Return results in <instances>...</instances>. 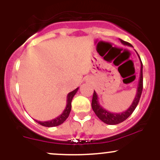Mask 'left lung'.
Returning a JSON list of instances; mask_svg holds the SVG:
<instances>
[{"mask_svg": "<svg viewBox=\"0 0 160 160\" xmlns=\"http://www.w3.org/2000/svg\"><path fill=\"white\" fill-rule=\"evenodd\" d=\"M119 40H120V42L123 45L132 47V44H130L128 42L124 41V40L121 39ZM138 56L141 62L140 78H139L138 84L136 95H135V98H134L132 103L130 107L128 108L126 111L121 112V113H113V112H110L109 111H107L106 109H104V108H102V106L100 105V104H99L98 95H97L96 92L94 90V93H93L92 96V108L93 111L95 112V113L96 114L97 117H98L102 122H104V123L108 125H117L123 122L124 120H126V119L133 113V111H135V109L137 107L143 89V65L138 54Z\"/></svg>", "mask_w": 160, "mask_h": 160, "instance_id": "1", "label": "left lung"}]
</instances>
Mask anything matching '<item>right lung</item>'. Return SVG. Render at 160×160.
<instances>
[{"label": "right lung", "instance_id": "obj_1", "mask_svg": "<svg viewBox=\"0 0 160 160\" xmlns=\"http://www.w3.org/2000/svg\"><path fill=\"white\" fill-rule=\"evenodd\" d=\"M79 87L77 88L76 89H74V91L71 92L68 94L67 96V102H66V107L64 110V111L62 112V114H60L58 117H56L55 119H52L51 120L48 121H38L36 120L38 123H39L41 126H46V127H54V126H58L59 125L63 123L66 120V119L68 117L70 114V112H71V102H72V99L74 98L75 94L77 93V92L78 91Z\"/></svg>", "mask_w": 160, "mask_h": 160}]
</instances>
